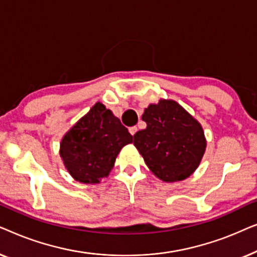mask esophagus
Here are the masks:
<instances>
[{"label":"esophagus","instance_id":"1","mask_svg":"<svg viewBox=\"0 0 257 257\" xmlns=\"http://www.w3.org/2000/svg\"><path fill=\"white\" fill-rule=\"evenodd\" d=\"M128 131H130V133H131L132 136H135L136 133H137V131H138V127H137V126H132V127L128 128Z\"/></svg>","mask_w":257,"mask_h":257}]
</instances>
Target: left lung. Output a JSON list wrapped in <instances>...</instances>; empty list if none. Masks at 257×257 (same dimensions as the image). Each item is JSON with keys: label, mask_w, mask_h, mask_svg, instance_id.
<instances>
[{"label": "left lung", "mask_w": 257, "mask_h": 257, "mask_svg": "<svg viewBox=\"0 0 257 257\" xmlns=\"http://www.w3.org/2000/svg\"><path fill=\"white\" fill-rule=\"evenodd\" d=\"M142 119L146 128L133 136V145L150 171L165 182L185 180L194 173L207 146L201 124L172 99L150 104Z\"/></svg>", "instance_id": "1"}]
</instances>
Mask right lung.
<instances>
[{"instance_id":"right-lung-1","label":"right lung","mask_w":257,"mask_h":257,"mask_svg":"<svg viewBox=\"0 0 257 257\" xmlns=\"http://www.w3.org/2000/svg\"><path fill=\"white\" fill-rule=\"evenodd\" d=\"M132 138L119 118L98 101L63 137L59 156L76 181L99 184Z\"/></svg>"}]
</instances>
